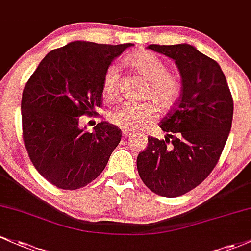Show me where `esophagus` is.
<instances>
[{
    "label": "esophagus",
    "mask_w": 251,
    "mask_h": 251,
    "mask_svg": "<svg viewBox=\"0 0 251 251\" xmlns=\"http://www.w3.org/2000/svg\"><path fill=\"white\" fill-rule=\"evenodd\" d=\"M128 136H132V131L130 130H123V137H128Z\"/></svg>",
    "instance_id": "obj_1"
}]
</instances>
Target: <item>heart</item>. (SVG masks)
Instances as JSON below:
<instances>
[{
    "mask_svg": "<svg viewBox=\"0 0 251 251\" xmlns=\"http://www.w3.org/2000/svg\"><path fill=\"white\" fill-rule=\"evenodd\" d=\"M128 67L149 81L145 98L151 99L159 109L168 111L177 102L182 93L181 79L168 71V67L159 57L149 51H139L126 59ZM119 92V70L109 67L102 78V93L106 98H113ZM157 107L153 102L123 103L109 113V121L123 130L136 131L155 119Z\"/></svg>",
    "mask_w": 251,
    "mask_h": 251,
    "instance_id": "obj_1",
    "label": "heart"
}]
</instances>
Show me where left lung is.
Returning <instances> with one entry per match:
<instances>
[{
    "label": "left lung",
    "mask_w": 251,
    "mask_h": 251,
    "mask_svg": "<svg viewBox=\"0 0 251 251\" xmlns=\"http://www.w3.org/2000/svg\"><path fill=\"white\" fill-rule=\"evenodd\" d=\"M180 71L182 93L159 127L166 140L149 137L137 169L149 189L167 198L192 191L211 174L231 130L233 101L218 63L193 45H149Z\"/></svg>",
    "instance_id": "obj_1"
}]
</instances>
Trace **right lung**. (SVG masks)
Returning <instances> with one entry per match:
<instances>
[{
    "label": "right lung",
    "instance_id": "add662e5",
    "mask_svg": "<svg viewBox=\"0 0 251 251\" xmlns=\"http://www.w3.org/2000/svg\"><path fill=\"white\" fill-rule=\"evenodd\" d=\"M131 46L71 41L49 52L25 85V147L35 169L58 188L74 191L95 180L120 143L118 126L101 121L89 133L79 118L101 106L104 73Z\"/></svg>",
    "mask_w": 251,
    "mask_h": 251
}]
</instances>
